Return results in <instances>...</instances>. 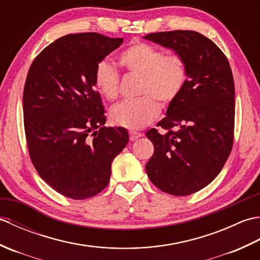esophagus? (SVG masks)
<instances>
[{"mask_svg":"<svg viewBox=\"0 0 260 260\" xmlns=\"http://www.w3.org/2000/svg\"><path fill=\"white\" fill-rule=\"evenodd\" d=\"M141 136H142V134L139 133V132L129 131V139H131V141H136L137 139H140Z\"/></svg>","mask_w":260,"mask_h":260,"instance_id":"34e87169","label":"esophagus"}]
</instances>
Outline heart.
<instances>
[{"instance_id": "heart-1", "label": "heart", "mask_w": 260, "mask_h": 260, "mask_svg": "<svg viewBox=\"0 0 260 260\" xmlns=\"http://www.w3.org/2000/svg\"><path fill=\"white\" fill-rule=\"evenodd\" d=\"M118 63L132 76L140 77L139 99L123 102L110 110L112 123L129 129L151 124L159 114V105L174 103L187 80V64L180 53H168L143 41H133L118 56ZM93 80L97 90L108 101L119 93V75L112 62L103 59L96 64Z\"/></svg>"}]
</instances>
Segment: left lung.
Masks as SVG:
<instances>
[{"label":"left lung","mask_w":260,"mask_h":260,"mask_svg":"<svg viewBox=\"0 0 260 260\" xmlns=\"http://www.w3.org/2000/svg\"><path fill=\"white\" fill-rule=\"evenodd\" d=\"M144 38L173 49L187 64L183 90L157 123L163 132H146L154 145L146 173L161 191L190 196L217 178L233 150V71L220 48L199 32L175 30Z\"/></svg>","instance_id":"8db88e82"}]
</instances>
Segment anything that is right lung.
<instances>
[{"label": "right lung", "instance_id": "1", "mask_svg": "<svg viewBox=\"0 0 260 260\" xmlns=\"http://www.w3.org/2000/svg\"><path fill=\"white\" fill-rule=\"evenodd\" d=\"M123 43L95 32L57 39L31 63L23 90L27 151L43 181L85 200L108 185L113 159L128 142L124 127H106L95 89L96 64Z\"/></svg>", "mask_w": 260, "mask_h": 260}]
</instances>
